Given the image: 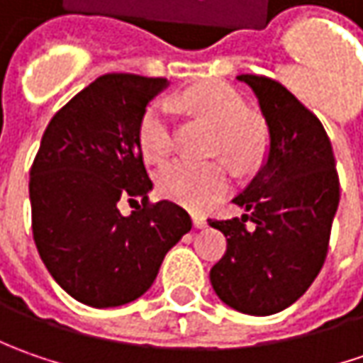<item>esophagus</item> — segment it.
Listing matches in <instances>:
<instances>
[{
	"mask_svg": "<svg viewBox=\"0 0 363 363\" xmlns=\"http://www.w3.org/2000/svg\"><path fill=\"white\" fill-rule=\"evenodd\" d=\"M191 222H194L196 228H206V224H208L202 214H191Z\"/></svg>",
	"mask_w": 363,
	"mask_h": 363,
	"instance_id": "1",
	"label": "esophagus"
}]
</instances>
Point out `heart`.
Segmentation results:
<instances>
[{
	"label": "heart",
	"mask_w": 363,
	"mask_h": 363,
	"mask_svg": "<svg viewBox=\"0 0 363 363\" xmlns=\"http://www.w3.org/2000/svg\"><path fill=\"white\" fill-rule=\"evenodd\" d=\"M174 108H188L216 127L214 151L236 167H250L264 151L267 137L257 119L248 117L246 101L224 82L189 86L169 101H153L139 121V147L147 161L161 163L174 149ZM228 172L222 163L175 160L157 175V188L167 200L202 210L228 189Z\"/></svg>",
	"instance_id": "obj_1"
}]
</instances>
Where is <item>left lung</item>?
<instances>
[{"instance_id": "obj_1", "label": "left lung", "mask_w": 363, "mask_h": 363, "mask_svg": "<svg viewBox=\"0 0 363 363\" xmlns=\"http://www.w3.org/2000/svg\"><path fill=\"white\" fill-rule=\"evenodd\" d=\"M257 94L269 127V153L232 200L248 214L208 220L226 236L210 283L228 307L248 315L286 309L311 286L328 257L340 203V177L321 121L277 80L236 77ZM250 219L252 227H246Z\"/></svg>"}]
</instances>
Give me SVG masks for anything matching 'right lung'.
<instances>
[{
  "mask_svg": "<svg viewBox=\"0 0 363 363\" xmlns=\"http://www.w3.org/2000/svg\"><path fill=\"white\" fill-rule=\"evenodd\" d=\"M165 78L105 74L52 117L30 169L32 232L64 291L91 307H119L153 285L167 250L191 230L174 202H149L137 131ZM144 208L123 217L121 197Z\"/></svg>",
  "mask_w": 363,
  "mask_h": 363,
  "instance_id": "1",
  "label": "right lung"
}]
</instances>
